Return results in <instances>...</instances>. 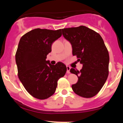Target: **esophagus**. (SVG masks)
<instances>
[{
	"instance_id": "1",
	"label": "esophagus",
	"mask_w": 123,
	"mask_h": 123,
	"mask_svg": "<svg viewBox=\"0 0 123 123\" xmlns=\"http://www.w3.org/2000/svg\"><path fill=\"white\" fill-rule=\"evenodd\" d=\"M66 69H67V71H66V72L68 73H70V67L69 66H66Z\"/></svg>"
}]
</instances>
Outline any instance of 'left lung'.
<instances>
[{
    "instance_id": "1",
    "label": "left lung",
    "mask_w": 123,
    "mask_h": 123,
    "mask_svg": "<svg viewBox=\"0 0 123 123\" xmlns=\"http://www.w3.org/2000/svg\"><path fill=\"white\" fill-rule=\"evenodd\" d=\"M62 32L71 44L77 61L83 65L80 71L70 69L78 77L72 90L84 98L94 97L102 88L109 74V55L104 40L99 33L84 26L64 28Z\"/></svg>"
}]
</instances>
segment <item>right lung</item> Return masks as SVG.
<instances>
[{
	"mask_svg": "<svg viewBox=\"0 0 123 123\" xmlns=\"http://www.w3.org/2000/svg\"><path fill=\"white\" fill-rule=\"evenodd\" d=\"M62 35L61 29H33L20 39L15 54L19 79L31 95L45 99L53 95L57 81L63 77L66 67L62 62L55 65L46 61L52 44Z\"/></svg>",
	"mask_w": 123,
	"mask_h": 123,
	"instance_id": "add662e5",
	"label": "right lung"
}]
</instances>
